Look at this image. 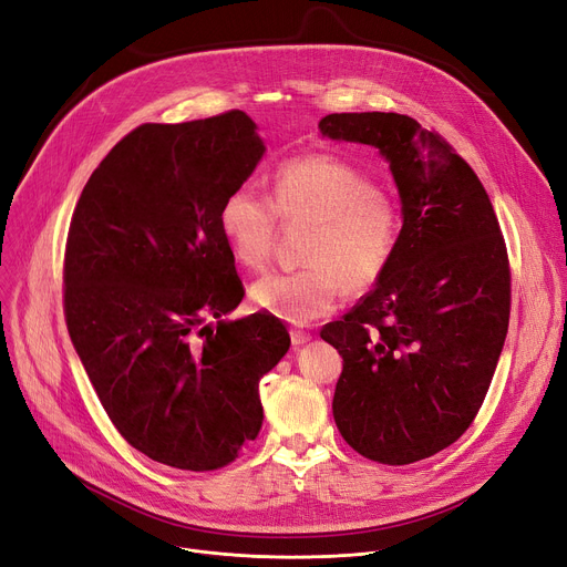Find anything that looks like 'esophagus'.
Returning a JSON list of instances; mask_svg holds the SVG:
<instances>
[{
    "label": "esophagus",
    "instance_id": "obj_1",
    "mask_svg": "<svg viewBox=\"0 0 567 567\" xmlns=\"http://www.w3.org/2000/svg\"><path fill=\"white\" fill-rule=\"evenodd\" d=\"M289 336H291V344H293V348H301V344H306V342L312 338L308 331H301V329H291Z\"/></svg>",
    "mask_w": 567,
    "mask_h": 567
}]
</instances>
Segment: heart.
Returning <instances> with one entry per match:
<instances>
[{"instance_id":"b5f03b06","label":"heart","mask_w":567,"mask_h":567,"mask_svg":"<svg viewBox=\"0 0 567 567\" xmlns=\"http://www.w3.org/2000/svg\"><path fill=\"white\" fill-rule=\"evenodd\" d=\"M236 261L264 268L274 252L278 219L310 225L297 270H276L252 285L264 310L293 324L333 312L342 289L368 291L386 274L401 240V208L354 164L333 155H301L278 166L270 199L250 185L231 189L219 206Z\"/></svg>"}]
</instances>
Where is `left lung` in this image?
<instances>
[{
    "label": "left lung",
    "instance_id": "1",
    "mask_svg": "<svg viewBox=\"0 0 567 567\" xmlns=\"http://www.w3.org/2000/svg\"><path fill=\"white\" fill-rule=\"evenodd\" d=\"M322 136L375 145L401 194L396 255L322 336L342 357L333 420L361 456L408 465L477 416L509 324V259L488 194L437 132L401 113H331Z\"/></svg>",
    "mask_w": 567,
    "mask_h": 567
}]
</instances>
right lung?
<instances>
[{
	"label": "right lung",
	"instance_id": "obj_1",
	"mask_svg": "<svg viewBox=\"0 0 567 567\" xmlns=\"http://www.w3.org/2000/svg\"><path fill=\"white\" fill-rule=\"evenodd\" d=\"M255 130L243 111L136 127L94 168L69 225L73 348L117 433L181 471H217L250 445L259 380L291 342L270 312L223 319L245 289L217 215L264 155Z\"/></svg>",
	"mask_w": 567,
	"mask_h": 567
}]
</instances>
